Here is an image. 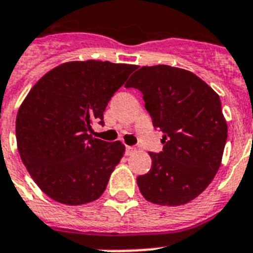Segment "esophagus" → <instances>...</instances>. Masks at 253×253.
Returning <instances> with one entry per match:
<instances>
[{
  "label": "esophagus",
  "instance_id": "obj_1",
  "mask_svg": "<svg viewBox=\"0 0 253 253\" xmlns=\"http://www.w3.org/2000/svg\"><path fill=\"white\" fill-rule=\"evenodd\" d=\"M134 151H135V147L126 146V154L127 155H131V154H132V152H134Z\"/></svg>",
  "mask_w": 253,
  "mask_h": 253
}]
</instances>
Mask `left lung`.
<instances>
[{
  "label": "left lung",
  "instance_id": "1",
  "mask_svg": "<svg viewBox=\"0 0 253 253\" xmlns=\"http://www.w3.org/2000/svg\"><path fill=\"white\" fill-rule=\"evenodd\" d=\"M126 87L142 91L162 152H150V172L136 177L143 197L163 206L188 204L218 172L227 140L219 95L194 73L169 65L142 67Z\"/></svg>",
  "mask_w": 253,
  "mask_h": 253
}]
</instances>
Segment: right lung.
<instances>
[{
    "label": "right lung",
    "mask_w": 253,
    "mask_h": 253,
    "mask_svg": "<svg viewBox=\"0 0 253 253\" xmlns=\"http://www.w3.org/2000/svg\"><path fill=\"white\" fill-rule=\"evenodd\" d=\"M138 68L110 61H69L30 90L15 122L18 151L30 176L52 200L84 205L101 197L125 154L122 143L91 138L93 122Z\"/></svg>",
    "instance_id": "right-lung-1"
}]
</instances>
